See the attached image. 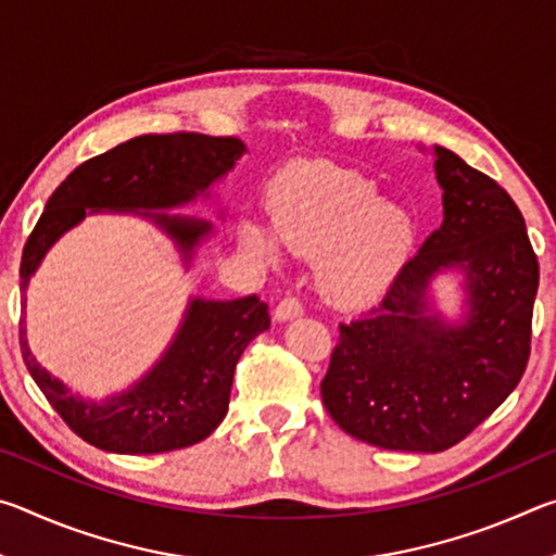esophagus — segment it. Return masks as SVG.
Masks as SVG:
<instances>
[{
    "instance_id": "1",
    "label": "esophagus",
    "mask_w": 556,
    "mask_h": 556,
    "mask_svg": "<svg viewBox=\"0 0 556 556\" xmlns=\"http://www.w3.org/2000/svg\"><path fill=\"white\" fill-rule=\"evenodd\" d=\"M304 314V304L296 296H285L275 308L277 321H289V318H296Z\"/></svg>"
}]
</instances>
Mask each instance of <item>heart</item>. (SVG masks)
<instances>
[{"mask_svg": "<svg viewBox=\"0 0 556 556\" xmlns=\"http://www.w3.org/2000/svg\"><path fill=\"white\" fill-rule=\"evenodd\" d=\"M414 223L400 203L382 201L368 178L331 164L287 172L271 195V230L248 223L242 240L260 255L281 248L323 257L321 285L343 304L380 299L397 279L412 248Z\"/></svg>", "mask_w": 556, "mask_h": 556, "instance_id": "heart-1", "label": "heart"}]
</instances>
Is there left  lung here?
<instances>
[{"instance_id": "left-lung-1", "label": "left lung", "mask_w": 556, "mask_h": 556, "mask_svg": "<svg viewBox=\"0 0 556 556\" xmlns=\"http://www.w3.org/2000/svg\"><path fill=\"white\" fill-rule=\"evenodd\" d=\"M444 223L400 269L388 294L341 324L321 382L345 434L390 451L437 454L501 407L530 361L540 265L522 213L491 176L434 147ZM460 268L467 312L430 308V279Z\"/></svg>"}]
</instances>
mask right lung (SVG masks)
I'll list each match as a JSON object with an SVG mask.
<instances>
[{"label":"right lung","instance_id":"obj_1","mask_svg":"<svg viewBox=\"0 0 556 556\" xmlns=\"http://www.w3.org/2000/svg\"><path fill=\"white\" fill-rule=\"evenodd\" d=\"M248 152L235 137L199 131L142 135L88 159L55 188L24 244L22 289L39 269L46 252L86 213L122 211L159 225L191 262L193 250L213 232L208 220L154 211L178 208L199 199ZM269 328L265 301L255 294L188 301L172 345L142 380L102 402L83 400L36 363L26 343L24 318L18 345L26 368L51 407L83 441L112 454H164L213 434L228 414L235 365L252 338Z\"/></svg>","mask_w":556,"mask_h":556}]
</instances>
